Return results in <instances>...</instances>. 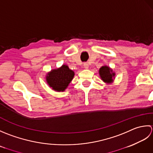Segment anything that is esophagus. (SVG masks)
Returning <instances> with one entry per match:
<instances>
[{"instance_id":"1","label":"esophagus","mask_w":153,"mask_h":153,"mask_svg":"<svg viewBox=\"0 0 153 153\" xmlns=\"http://www.w3.org/2000/svg\"><path fill=\"white\" fill-rule=\"evenodd\" d=\"M83 66H84V68H85V69H88V67H88V64L87 63H84Z\"/></svg>"}]
</instances>
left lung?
<instances>
[{"instance_id": "left-lung-1", "label": "left lung", "mask_w": 153, "mask_h": 153, "mask_svg": "<svg viewBox=\"0 0 153 153\" xmlns=\"http://www.w3.org/2000/svg\"><path fill=\"white\" fill-rule=\"evenodd\" d=\"M99 74L101 79L104 81L105 83L111 84L114 82V79H115V73L112 68L110 67L104 65L99 69Z\"/></svg>"}]
</instances>
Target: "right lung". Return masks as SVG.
I'll list each match as a JSON object with an SVG mask.
<instances>
[{"label":"right lung","mask_w":153,"mask_h":153,"mask_svg":"<svg viewBox=\"0 0 153 153\" xmlns=\"http://www.w3.org/2000/svg\"><path fill=\"white\" fill-rule=\"evenodd\" d=\"M74 76V71L71 70L67 65H63L47 73L45 79L49 87L55 91L63 92L67 88Z\"/></svg>","instance_id":"add662e5"}]
</instances>
